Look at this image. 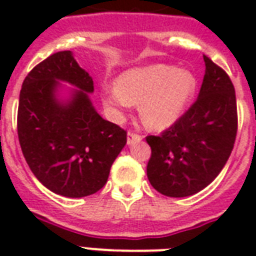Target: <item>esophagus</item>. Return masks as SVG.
Wrapping results in <instances>:
<instances>
[{"instance_id":"esophagus-1","label":"esophagus","mask_w":256,"mask_h":256,"mask_svg":"<svg viewBox=\"0 0 256 256\" xmlns=\"http://www.w3.org/2000/svg\"><path fill=\"white\" fill-rule=\"evenodd\" d=\"M142 140V136L141 134H137V133H133V132H128V144L132 145L134 142H138Z\"/></svg>"}]
</instances>
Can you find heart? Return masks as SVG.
Listing matches in <instances>:
<instances>
[{"label":"heart","instance_id":"b5f03b06","mask_svg":"<svg viewBox=\"0 0 256 256\" xmlns=\"http://www.w3.org/2000/svg\"><path fill=\"white\" fill-rule=\"evenodd\" d=\"M198 90L190 71L170 64H152L128 70L118 78L116 86L102 89L106 108L120 114L140 102V116L152 130L172 128L188 110Z\"/></svg>","mask_w":256,"mask_h":256}]
</instances>
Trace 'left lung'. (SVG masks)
Instances as JSON below:
<instances>
[{"mask_svg": "<svg viewBox=\"0 0 256 256\" xmlns=\"http://www.w3.org/2000/svg\"><path fill=\"white\" fill-rule=\"evenodd\" d=\"M198 100L160 136H148L150 185L168 198H186L214 181L233 150L237 134L234 86L206 54Z\"/></svg>", "mask_w": 256, "mask_h": 256, "instance_id": "1", "label": "left lung"}]
</instances>
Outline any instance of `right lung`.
I'll use <instances>...</instances> for the list:
<instances>
[{"mask_svg": "<svg viewBox=\"0 0 256 256\" xmlns=\"http://www.w3.org/2000/svg\"><path fill=\"white\" fill-rule=\"evenodd\" d=\"M60 82L77 88L67 102L57 98ZM93 90L71 50L36 66L20 90L18 136L26 162L44 186L66 198L98 192L128 141L126 130L97 114Z\"/></svg>", "mask_w": 256, "mask_h": 256, "instance_id": "1", "label": "right lung"}]
</instances>
